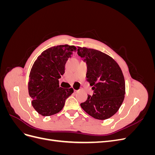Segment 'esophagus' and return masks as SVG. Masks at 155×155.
Masks as SVG:
<instances>
[{
	"label": "esophagus",
	"instance_id": "34e87169",
	"mask_svg": "<svg viewBox=\"0 0 155 155\" xmlns=\"http://www.w3.org/2000/svg\"><path fill=\"white\" fill-rule=\"evenodd\" d=\"M74 92H75V93H76V92H77L78 91H77V90H74Z\"/></svg>",
	"mask_w": 155,
	"mask_h": 155
}]
</instances>
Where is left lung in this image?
Masks as SVG:
<instances>
[{
	"label": "left lung",
	"instance_id": "obj_1",
	"mask_svg": "<svg viewBox=\"0 0 155 155\" xmlns=\"http://www.w3.org/2000/svg\"><path fill=\"white\" fill-rule=\"evenodd\" d=\"M78 54L87 65V81L92 87L93 95H88L80 104L88 114L104 120L115 114L124 101L125 94L122 71L115 61L101 51L79 47Z\"/></svg>",
	"mask_w": 155,
	"mask_h": 155
}]
</instances>
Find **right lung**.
<instances>
[{"instance_id": "right-lung-1", "label": "right lung", "mask_w": 155, "mask_h": 155, "mask_svg": "<svg viewBox=\"0 0 155 155\" xmlns=\"http://www.w3.org/2000/svg\"><path fill=\"white\" fill-rule=\"evenodd\" d=\"M76 51L75 46H53L43 51L33 64L28 92L31 105L39 114L48 116L58 113L74 92L72 88L60 87L59 79L64 73L67 60Z\"/></svg>"}]
</instances>
